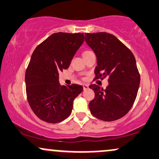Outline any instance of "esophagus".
<instances>
[{"mask_svg":"<svg viewBox=\"0 0 159 159\" xmlns=\"http://www.w3.org/2000/svg\"><path fill=\"white\" fill-rule=\"evenodd\" d=\"M83 88H84V90H87V89L89 88V86L87 85V84H84V85H83Z\"/></svg>","mask_w":159,"mask_h":159,"instance_id":"1","label":"esophagus"}]
</instances>
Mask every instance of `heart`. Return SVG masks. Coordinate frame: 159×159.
Here are the masks:
<instances>
[{
    "label": "heart",
    "instance_id": "b5f03b06",
    "mask_svg": "<svg viewBox=\"0 0 159 159\" xmlns=\"http://www.w3.org/2000/svg\"><path fill=\"white\" fill-rule=\"evenodd\" d=\"M90 52H91V51H88V50L84 51V52H83V55H84V54H88V53H90Z\"/></svg>",
    "mask_w": 159,
    "mask_h": 159
}]
</instances>
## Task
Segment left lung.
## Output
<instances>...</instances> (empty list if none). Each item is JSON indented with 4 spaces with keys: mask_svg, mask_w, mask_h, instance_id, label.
<instances>
[{
    "mask_svg": "<svg viewBox=\"0 0 159 159\" xmlns=\"http://www.w3.org/2000/svg\"><path fill=\"white\" fill-rule=\"evenodd\" d=\"M85 42L97 59L96 77H108L105 90L96 84L90 88L95 98L89 103L91 114L104 121H114L132 108L138 94L140 77L134 54L116 36L105 32L85 34Z\"/></svg>",
    "mask_w": 159,
    "mask_h": 159,
    "instance_id": "8db88e82",
    "label": "left lung"
}]
</instances>
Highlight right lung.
<instances>
[{"mask_svg": "<svg viewBox=\"0 0 159 159\" xmlns=\"http://www.w3.org/2000/svg\"><path fill=\"white\" fill-rule=\"evenodd\" d=\"M84 34L55 33L36 47L25 73L27 101L40 120L63 121L71 114L73 101L83 91L81 85L61 86L59 72L68 69L84 42Z\"/></svg>", "mask_w": 159, "mask_h": 159, "instance_id": "right-lung-1", "label": "right lung"}]
</instances>
